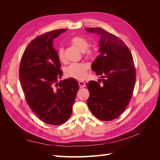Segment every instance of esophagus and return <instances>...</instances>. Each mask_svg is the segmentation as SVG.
<instances>
[{
    "label": "esophagus",
    "instance_id": "esophagus-1",
    "mask_svg": "<svg viewBox=\"0 0 160 160\" xmlns=\"http://www.w3.org/2000/svg\"><path fill=\"white\" fill-rule=\"evenodd\" d=\"M79 85L80 87V88H83L85 86V82L83 81H79Z\"/></svg>",
    "mask_w": 160,
    "mask_h": 160
}]
</instances>
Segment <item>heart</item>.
I'll use <instances>...</instances> for the list:
<instances>
[{
    "mask_svg": "<svg viewBox=\"0 0 160 160\" xmlns=\"http://www.w3.org/2000/svg\"><path fill=\"white\" fill-rule=\"evenodd\" d=\"M70 41L72 45L82 51L83 55L86 58L91 59L94 57L95 54V50L93 48L88 47L89 42L84 37L81 36H75L71 38ZM57 55L61 61H65V51L63 48L61 47L59 48L57 51ZM89 69V65L86 62H73L67 67L65 74L69 77H72V78L78 80H83L86 77L87 72Z\"/></svg>",
    "mask_w": 160,
    "mask_h": 160,
    "instance_id": "heart-1",
    "label": "heart"
}]
</instances>
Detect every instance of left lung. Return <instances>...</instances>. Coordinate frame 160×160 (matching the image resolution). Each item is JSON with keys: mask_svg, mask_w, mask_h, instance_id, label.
I'll return each mask as SVG.
<instances>
[{"mask_svg": "<svg viewBox=\"0 0 160 160\" xmlns=\"http://www.w3.org/2000/svg\"><path fill=\"white\" fill-rule=\"evenodd\" d=\"M85 30L100 36V54L91 69L102 78L87 84L89 91L88 105L95 117L108 122L119 117L132 98L136 77L133 57L118 37L100 27Z\"/></svg>", "mask_w": 160, "mask_h": 160, "instance_id": "obj_1", "label": "left lung"}]
</instances>
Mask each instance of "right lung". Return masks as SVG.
<instances>
[{
	"label": "right lung",
	"mask_w": 160,
	"mask_h": 160,
	"mask_svg": "<svg viewBox=\"0 0 160 160\" xmlns=\"http://www.w3.org/2000/svg\"><path fill=\"white\" fill-rule=\"evenodd\" d=\"M66 28L47 32L32 40L24 51L19 79L27 103L42 122L52 125L66 122L79 85L73 78L61 80L62 71L53 39Z\"/></svg>",
	"instance_id": "right-lung-1"
}]
</instances>
